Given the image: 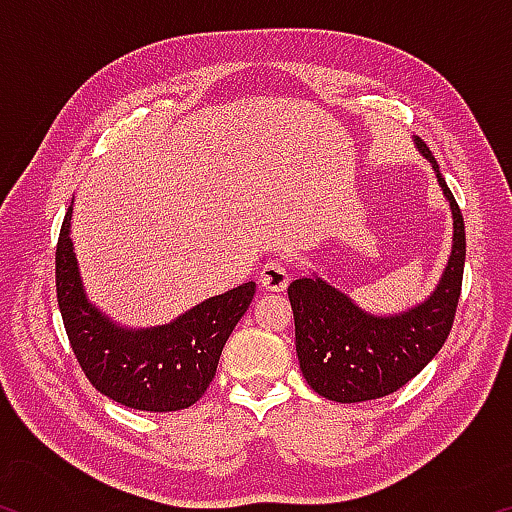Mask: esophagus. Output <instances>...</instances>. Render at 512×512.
<instances>
[{"label": "esophagus", "mask_w": 512, "mask_h": 512, "mask_svg": "<svg viewBox=\"0 0 512 512\" xmlns=\"http://www.w3.org/2000/svg\"><path fill=\"white\" fill-rule=\"evenodd\" d=\"M259 284L266 291H284L289 287V271L282 262H268L259 273Z\"/></svg>", "instance_id": "obj_1"}]
</instances>
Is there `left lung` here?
<instances>
[{
    "mask_svg": "<svg viewBox=\"0 0 512 512\" xmlns=\"http://www.w3.org/2000/svg\"><path fill=\"white\" fill-rule=\"evenodd\" d=\"M418 149L433 164L454 214L452 255L429 300L400 316L379 318L320 277L289 284L300 370L307 384L332 402H368L400 391L436 357L454 325L463 287L465 223L429 146L418 140Z\"/></svg>",
    "mask_w": 512,
    "mask_h": 512,
    "instance_id": "8db88e82",
    "label": "left lung"
}]
</instances>
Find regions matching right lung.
<instances>
[{
    "label": "right lung",
    "mask_w": 512,
    "mask_h": 512,
    "mask_svg": "<svg viewBox=\"0 0 512 512\" xmlns=\"http://www.w3.org/2000/svg\"><path fill=\"white\" fill-rule=\"evenodd\" d=\"M69 221L72 207L56 246V296L69 345L90 384L137 411H180L201 400L225 341L253 302L255 282L205 300L169 325L121 329L85 298Z\"/></svg>",
    "instance_id": "1"
}]
</instances>
